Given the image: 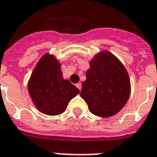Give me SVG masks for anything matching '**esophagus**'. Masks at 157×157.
Returning a JSON list of instances; mask_svg holds the SVG:
<instances>
[{"label": "esophagus", "mask_w": 157, "mask_h": 157, "mask_svg": "<svg viewBox=\"0 0 157 157\" xmlns=\"http://www.w3.org/2000/svg\"><path fill=\"white\" fill-rule=\"evenodd\" d=\"M75 86H76L79 90H81V89H82V83H81V82H79V83H77V84L75 85Z\"/></svg>", "instance_id": "1"}]
</instances>
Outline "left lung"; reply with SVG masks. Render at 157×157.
<instances>
[{
    "instance_id": "8db88e82",
    "label": "left lung",
    "mask_w": 157,
    "mask_h": 157,
    "mask_svg": "<svg viewBox=\"0 0 157 157\" xmlns=\"http://www.w3.org/2000/svg\"><path fill=\"white\" fill-rule=\"evenodd\" d=\"M82 82V98L90 112L108 118L119 112L130 94L128 72L122 63L109 51H102L90 62Z\"/></svg>"
}]
</instances>
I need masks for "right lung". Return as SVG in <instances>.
<instances>
[{"mask_svg": "<svg viewBox=\"0 0 157 157\" xmlns=\"http://www.w3.org/2000/svg\"><path fill=\"white\" fill-rule=\"evenodd\" d=\"M28 88L36 108L47 115L62 113L70 100L80 92L70 81L63 79L59 62L49 54H45L39 59Z\"/></svg>", "mask_w": 157, "mask_h": 157, "instance_id": "add662e5", "label": "right lung"}]
</instances>
